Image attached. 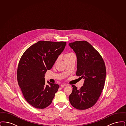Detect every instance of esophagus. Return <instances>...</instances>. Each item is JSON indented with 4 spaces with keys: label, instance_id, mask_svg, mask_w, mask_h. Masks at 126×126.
<instances>
[{
    "label": "esophagus",
    "instance_id": "esophagus-1",
    "mask_svg": "<svg viewBox=\"0 0 126 126\" xmlns=\"http://www.w3.org/2000/svg\"><path fill=\"white\" fill-rule=\"evenodd\" d=\"M67 86V85L66 84H61V87H65V86Z\"/></svg>",
    "mask_w": 126,
    "mask_h": 126
}]
</instances>
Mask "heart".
<instances>
[{
    "label": "heart",
    "instance_id": "b5f03b06",
    "mask_svg": "<svg viewBox=\"0 0 126 126\" xmlns=\"http://www.w3.org/2000/svg\"><path fill=\"white\" fill-rule=\"evenodd\" d=\"M73 54H74L73 53H71V52H68V53H66V54L64 55V59L65 60V59L68 58L69 57H70Z\"/></svg>",
    "mask_w": 126,
    "mask_h": 126
}]
</instances>
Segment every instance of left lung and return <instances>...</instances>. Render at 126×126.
<instances>
[{
	"label": "left lung",
	"instance_id": "8db88e82",
	"mask_svg": "<svg viewBox=\"0 0 126 126\" xmlns=\"http://www.w3.org/2000/svg\"><path fill=\"white\" fill-rule=\"evenodd\" d=\"M77 57L76 75L84 79L83 85L78 89L72 85L69 100L72 106L86 110L94 106L103 89L106 75L102 56L86 41H76L69 44Z\"/></svg>",
	"mask_w": 126,
	"mask_h": 126
}]
</instances>
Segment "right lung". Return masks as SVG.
<instances>
[{
    "instance_id": "obj_1",
    "label": "right lung",
    "mask_w": 126,
    "mask_h": 126,
    "mask_svg": "<svg viewBox=\"0 0 126 126\" xmlns=\"http://www.w3.org/2000/svg\"><path fill=\"white\" fill-rule=\"evenodd\" d=\"M66 42L39 41L28 48L18 64V85L26 101L37 109H43L52 102L60 85L47 81L45 74L53 66L65 48Z\"/></svg>"
}]
</instances>
